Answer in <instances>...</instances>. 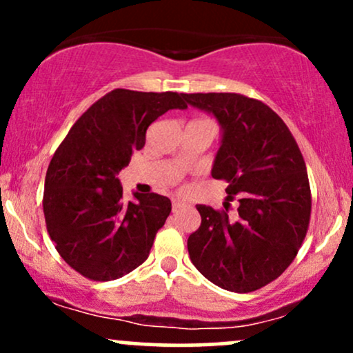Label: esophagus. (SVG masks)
Returning <instances> with one entry per match:
<instances>
[{
	"mask_svg": "<svg viewBox=\"0 0 353 353\" xmlns=\"http://www.w3.org/2000/svg\"><path fill=\"white\" fill-rule=\"evenodd\" d=\"M185 205H188V202H185V201L172 199V210H179L182 208H185Z\"/></svg>",
	"mask_w": 353,
	"mask_h": 353,
	"instance_id": "esophagus-1",
	"label": "esophagus"
}]
</instances>
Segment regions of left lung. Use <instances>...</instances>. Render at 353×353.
Listing matches in <instances>:
<instances>
[{"instance_id":"1","label":"left lung","mask_w":353,"mask_h":353,"mask_svg":"<svg viewBox=\"0 0 353 353\" xmlns=\"http://www.w3.org/2000/svg\"><path fill=\"white\" fill-rule=\"evenodd\" d=\"M184 99L212 112L222 144L212 177L228 182L229 214L197 205L201 225L188 239L190 261L221 289L247 294L287 269L310 222L312 194L305 161L287 124L262 101L237 92H194Z\"/></svg>"}]
</instances>
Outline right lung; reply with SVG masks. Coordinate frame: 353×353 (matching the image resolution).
I'll return each mask as SVG.
<instances>
[{"mask_svg":"<svg viewBox=\"0 0 353 353\" xmlns=\"http://www.w3.org/2000/svg\"><path fill=\"white\" fill-rule=\"evenodd\" d=\"M179 92L114 89L76 121L56 149L44 181L43 210L56 250L71 269L96 282L114 281L148 259L171 212L159 194L123 201L117 174L145 131L169 109H185Z\"/></svg>","mask_w":353,"mask_h":353,"instance_id":"right-lung-1","label":"right lung"}]
</instances>
